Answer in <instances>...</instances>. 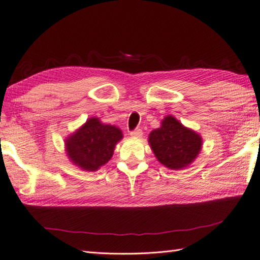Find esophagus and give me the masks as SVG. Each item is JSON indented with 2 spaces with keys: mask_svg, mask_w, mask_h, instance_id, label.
<instances>
[{
  "mask_svg": "<svg viewBox=\"0 0 260 260\" xmlns=\"http://www.w3.org/2000/svg\"><path fill=\"white\" fill-rule=\"evenodd\" d=\"M142 134H143L142 129H140V128H136V129L131 132V136H132V138H135V139H140L141 136H142Z\"/></svg>",
  "mask_w": 260,
  "mask_h": 260,
  "instance_id": "34e87169",
  "label": "esophagus"
}]
</instances>
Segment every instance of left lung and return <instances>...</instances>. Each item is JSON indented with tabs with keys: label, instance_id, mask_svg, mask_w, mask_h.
<instances>
[{
	"label": "left lung",
	"instance_id": "left-lung-1",
	"mask_svg": "<svg viewBox=\"0 0 260 260\" xmlns=\"http://www.w3.org/2000/svg\"><path fill=\"white\" fill-rule=\"evenodd\" d=\"M149 144L155 158L169 169L187 167L199 154L201 136L183 126L176 118L167 116L161 126L153 129L149 135Z\"/></svg>",
	"mask_w": 260,
	"mask_h": 260
}]
</instances>
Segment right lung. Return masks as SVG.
Returning a JSON list of instances; mask_svg holds the SVG:
<instances>
[{
  "mask_svg": "<svg viewBox=\"0 0 260 260\" xmlns=\"http://www.w3.org/2000/svg\"><path fill=\"white\" fill-rule=\"evenodd\" d=\"M121 139L122 133L118 127L106 125L92 117L66 140V151L76 166L95 172L111 159Z\"/></svg>",
  "mask_w": 260,
  "mask_h": 260,
  "instance_id": "1",
  "label": "right lung"
}]
</instances>
